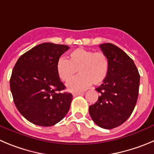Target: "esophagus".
Here are the masks:
<instances>
[{
    "mask_svg": "<svg viewBox=\"0 0 154 154\" xmlns=\"http://www.w3.org/2000/svg\"><path fill=\"white\" fill-rule=\"evenodd\" d=\"M83 94H84V93H73V96L75 97H77V96H80V95H83Z\"/></svg>",
    "mask_w": 154,
    "mask_h": 154,
    "instance_id": "34e87169",
    "label": "esophagus"
}]
</instances>
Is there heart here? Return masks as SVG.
<instances>
[{"label": "heart", "instance_id": "obj_1", "mask_svg": "<svg viewBox=\"0 0 154 154\" xmlns=\"http://www.w3.org/2000/svg\"><path fill=\"white\" fill-rule=\"evenodd\" d=\"M109 61L103 51L78 48L70 52L69 59L61 57L57 61V73L63 81H68L79 70L80 75L67 83L69 91L78 93L87 90L92 84L100 85L106 80Z\"/></svg>", "mask_w": 154, "mask_h": 154}]
</instances>
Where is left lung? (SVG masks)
Instances as JSON below:
<instances>
[{
  "label": "left lung",
  "instance_id": "left-lung-1",
  "mask_svg": "<svg viewBox=\"0 0 154 154\" xmlns=\"http://www.w3.org/2000/svg\"><path fill=\"white\" fill-rule=\"evenodd\" d=\"M109 61V72L96 89L100 96L89 107L92 119L100 127L112 129L125 122L131 115L138 97L140 74L133 60L112 43L100 45Z\"/></svg>",
  "mask_w": 154,
  "mask_h": 154
}]
</instances>
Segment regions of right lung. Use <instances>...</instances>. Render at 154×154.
Wrapping results in <instances>:
<instances>
[{
    "mask_svg": "<svg viewBox=\"0 0 154 154\" xmlns=\"http://www.w3.org/2000/svg\"><path fill=\"white\" fill-rule=\"evenodd\" d=\"M65 45L45 42L24 53L16 63L10 87L15 106L32 124L52 126L64 119L73 96L57 73V61L69 49Z\"/></svg>",
    "mask_w": 154,
    "mask_h": 154,
    "instance_id": "add662e5",
    "label": "right lung"
}]
</instances>
